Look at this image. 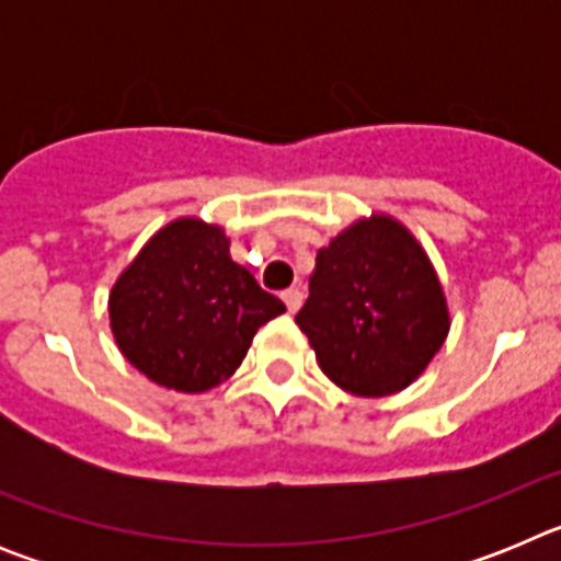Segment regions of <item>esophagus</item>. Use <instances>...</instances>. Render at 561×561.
<instances>
[{
  "instance_id": "esophagus-1",
  "label": "esophagus",
  "mask_w": 561,
  "mask_h": 561,
  "mask_svg": "<svg viewBox=\"0 0 561 561\" xmlns=\"http://www.w3.org/2000/svg\"><path fill=\"white\" fill-rule=\"evenodd\" d=\"M284 304L291 314H295V311L304 306V291H300V286H291V289L284 291Z\"/></svg>"
}]
</instances>
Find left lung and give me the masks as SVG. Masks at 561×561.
Segmentation results:
<instances>
[{
	"instance_id": "1",
	"label": "left lung",
	"mask_w": 561,
	"mask_h": 561,
	"mask_svg": "<svg viewBox=\"0 0 561 561\" xmlns=\"http://www.w3.org/2000/svg\"><path fill=\"white\" fill-rule=\"evenodd\" d=\"M295 323L334 385L379 399L424 374L449 334V309L413 232L374 213L317 252Z\"/></svg>"
}]
</instances>
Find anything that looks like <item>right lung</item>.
<instances>
[{
  "instance_id": "right-lung-1",
  "label": "right lung",
  "mask_w": 561,
  "mask_h": 561,
  "mask_svg": "<svg viewBox=\"0 0 561 561\" xmlns=\"http://www.w3.org/2000/svg\"><path fill=\"white\" fill-rule=\"evenodd\" d=\"M284 311L232 261L225 230L193 216L153 232L108 295L121 354L180 393H205L230 379L255 331Z\"/></svg>"
}]
</instances>
